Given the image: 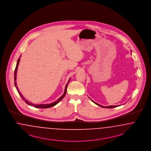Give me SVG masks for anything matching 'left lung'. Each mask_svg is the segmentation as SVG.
<instances>
[{
  "label": "left lung",
  "mask_w": 151,
  "mask_h": 151,
  "mask_svg": "<svg viewBox=\"0 0 151 151\" xmlns=\"http://www.w3.org/2000/svg\"><path fill=\"white\" fill-rule=\"evenodd\" d=\"M92 102H93V103H95V104H96L97 105H98L99 106H100V107H104V108H107V109H110V108H114V107H117V106H107V107H105V106H101L100 105H99V104H97L96 102H94L93 101H92Z\"/></svg>",
  "instance_id": "1"
}]
</instances>
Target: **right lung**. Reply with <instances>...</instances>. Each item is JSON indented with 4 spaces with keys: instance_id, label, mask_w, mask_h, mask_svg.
Returning a JSON list of instances; mask_svg holds the SVG:
<instances>
[{
    "instance_id": "add662e5",
    "label": "right lung",
    "mask_w": 151,
    "mask_h": 151,
    "mask_svg": "<svg viewBox=\"0 0 151 151\" xmlns=\"http://www.w3.org/2000/svg\"><path fill=\"white\" fill-rule=\"evenodd\" d=\"M20 57H21V56H20V58H19L18 60V61H17V64L16 68H15V72H14V83H15V86L16 88H17V91L18 92L19 94L20 95L21 97L22 98V99H23V100L24 101H25L27 104H28L29 105L32 106L33 107H36V108L46 109V108H49V107H53V106H54L56 105V104H58L59 102L61 100L64 98V97L65 96V94L66 93L67 87H68V83H69V81H70V78L69 79V81H68V82L67 83V84H66V87H65V92H64V94H63L62 96H61L59 99H58L55 102H53V103L50 104H40V105H36V104H32V102H30L29 101H28L27 100H26V99L23 97V95L21 94V93H20V91H19V90L18 89V86H17V82H16V80H17V70H18V65L19 64V61H20Z\"/></svg>"
}]
</instances>
